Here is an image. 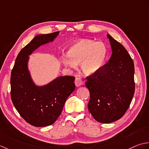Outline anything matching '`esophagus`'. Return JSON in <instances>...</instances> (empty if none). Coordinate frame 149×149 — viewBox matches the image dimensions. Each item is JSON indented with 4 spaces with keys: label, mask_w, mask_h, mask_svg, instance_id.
I'll list each match as a JSON object with an SVG mask.
<instances>
[{
    "label": "esophagus",
    "mask_w": 149,
    "mask_h": 149,
    "mask_svg": "<svg viewBox=\"0 0 149 149\" xmlns=\"http://www.w3.org/2000/svg\"><path fill=\"white\" fill-rule=\"evenodd\" d=\"M74 83H75V85L77 87H80L81 86V85H83V84H84L83 80H81L80 78H78V77H77L75 78Z\"/></svg>",
    "instance_id": "1"
}]
</instances>
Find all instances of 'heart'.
<instances>
[{
	"instance_id": "b5f03b06",
	"label": "heart",
	"mask_w": 149,
	"mask_h": 149,
	"mask_svg": "<svg viewBox=\"0 0 149 149\" xmlns=\"http://www.w3.org/2000/svg\"><path fill=\"white\" fill-rule=\"evenodd\" d=\"M107 56V48L101 42L81 39L69 47L68 55L60 57L65 66L76 68L80 63L81 70L87 74H93L102 68Z\"/></svg>"
}]
</instances>
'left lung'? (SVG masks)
I'll list each match as a JSON object with an SVG mask.
<instances>
[{
    "instance_id": "obj_1",
    "label": "left lung",
    "mask_w": 149,
    "mask_h": 149,
    "mask_svg": "<svg viewBox=\"0 0 149 149\" xmlns=\"http://www.w3.org/2000/svg\"><path fill=\"white\" fill-rule=\"evenodd\" d=\"M112 53L107 63L86 78L90 93L88 109L98 122L109 123L120 119L129 109L135 91L134 65L120 42L107 34Z\"/></svg>"
}]
</instances>
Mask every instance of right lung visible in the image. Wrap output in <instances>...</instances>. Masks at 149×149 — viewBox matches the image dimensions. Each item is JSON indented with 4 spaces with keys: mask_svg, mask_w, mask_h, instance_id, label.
Here are the masks:
<instances>
[{
    "mask_svg": "<svg viewBox=\"0 0 149 149\" xmlns=\"http://www.w3.org/2000/svg\"><path fill=\"white\" fill-rule=\"evenodd\" d=\"M58 33L36 36L21 49L11 71L12 102L20 116L35 127H45L55 122L67 98L75 89V78L71 76L58 77L46 86H36L28 69L29 55L40 45L53 42Z\"/></svg>",
    "mask_w": 149,
    "mask_h": 149,
    "instance_id": "obj_1",
    "label": "right lung"
}]
</instances>
